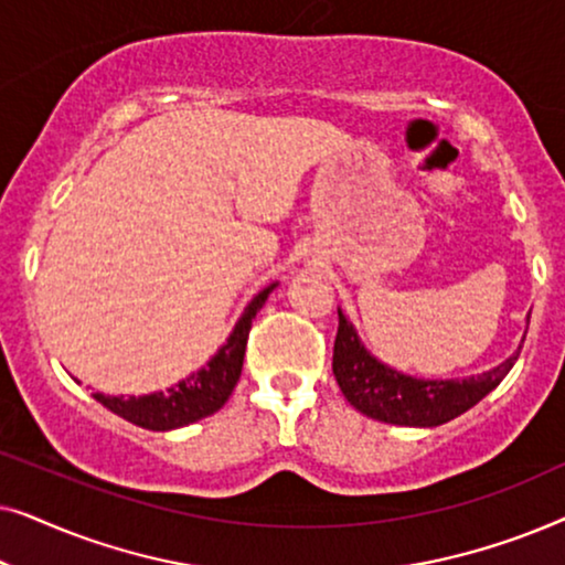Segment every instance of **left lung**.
Segmentation results:
<instances>
[{"instance_id": "obj_1", "label": "left lung", "mask_w": 565, "mask_h": 565, "mask_svg": "<svg viewBox=\"0 0 565 565\" xmlns=\"http://www.w3.org/2000/svg\"><path fill=\"white\" fill-rule=\"evenodd\" d=\"M520 352L522 347L489 373L462 377V381H424L377 362L360 344L358 331L347 321V316L339 311L331 367L344 398L370 419L401 424V427H439L489 396L504 381Z\"/></svg>"}]
</instances>
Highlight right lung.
I'll use <instances>...</instances> for the list:
<instances>
[{"mask_svg":"<svg viewBox=\"0 0 565 565\" xmlns=\"http://www.w3.org/2000/svg\"><path fill=\"white\" fill-rule=\"evenodd\" d=\"M275 285H269L254 296L249 306L244 308V316L238 319L236 329L231 331L228 342L221 347L218 354L207 362L205 367H200L198 373L184 377L172 388L149 393V396H105V393H95L99 404L110 408L113 414L122 416V419L138 424L143 429L153 431H167L177 427H188V424L203 419L218 412L226 404L231 393H234L238 375L244 367V352H246V339L252 331V319L257 311L265 306L269 292Z\"/></svg>","mask_w":565,"mask_h":565,"instance_id":"add662e5","label":"right lung"}]
</instances>
